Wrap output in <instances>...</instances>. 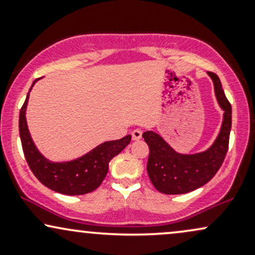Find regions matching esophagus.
Instances as JSON below:
<instances>
[{
    "mask_svg": "<svg viewBox=\"0 0 255 255\" xmlns=\"http://www.w3.org/2000/svg\"><path fill=\"white\" fill-rule=\"evenodd\" d=\"M142 135V130L141 129H134L131 131V137H133V140H139L140 137Z\"/></svg>",
    "mask_w": 255,
    "mask_h": 255,
    "instance_id": "obj_1",
    "label": "esophagus"
}]
</instances>
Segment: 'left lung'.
Instances as JSON below:
<instances>
[{
    "instance_id": "left-lung-1",
    "label": "left lung",
    "mask_w": 255,
    "mask_h": 255,
    "mask_svg": "<svg viewBox=\"0 0 255 255\" xmlns=\"http://www.w3.org/2000/svg\"><path fill=\"white\" fill-rule=\"evenodd\" d=\"M215 86L219 107L224 111L223 122L217 139L209 150L195 154L178 153L154 131H145L142 137L148 145L150 154L147 172L152 184L164 194H184L200 188L215 176L223 164L229 147L231 129V105L224 95L221 80L209 72Z\"/></svg>"
}]
</instances>
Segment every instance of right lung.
<instances>
[{
	"label": "right lung",
	"mask_w": 255,
	"mask_h": 255,
	"mask_svg": "<svg viewBox=\"0 0 255 255\" xmlns=\"http://www.w3.org/2000/svg\"><path fill=\"white\" fill-rule=\"evenodd\" d=\"M37 80L33 81L32 86ZM28 96L30 92L27 93L25 103L20 110L19 131L26 162L34 176L44 186L61 194L83 195L97 189L107 176L109 162L129 144L131 136L126 135L122 139L105 141L85 156L71 162H50L37 150L28 131L26 124Z\"/></svg>",
	"instance_id": "obj_1"
}]
</instances>
